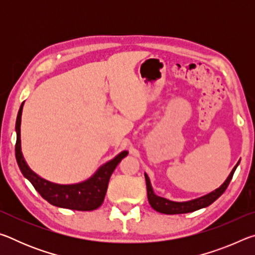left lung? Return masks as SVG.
<instances>
[{"label":"left lung","mask_w":255,"mask_h":255,"mask_svg":"<svg viewBox=\"0 0 255 255\" xmlns=\"http://www.w3.org/2000/svg\"><path fill=\"white\" fill-rule=\"evenodd\" d=\"M239 164H240V162L237 163L234 166V169L232 170L231 174L228 175V178L226 179L225 182H224L218 189H216L215 191L210 192V193H208V195H206L204 197L197 198V199H193L190 201H184V202L171 201V200L165 199V198H162V197H158L155 195L152 185H150V181H149L148 175L145 173L146 188H147V198H148L149 205L152 206L153 209L158 211V213L167 214V215L187 214V213H191V211H196L198 209L205 208V207H208L209 205L213 204L215 200H217L224 192H225V190L227 189L228 184H230L233 175H234V172Z\"/></svg>","instance_id":"1"}]
</instances>
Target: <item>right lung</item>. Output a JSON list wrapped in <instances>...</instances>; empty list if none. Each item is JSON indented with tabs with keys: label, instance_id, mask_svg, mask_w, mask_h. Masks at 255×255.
<instances>
[{
	"label": "right lung",
	"instance_id": "1",
	"mask_svg": "<svg viewBox=\"0 0 255 255\" xmlns=\"http://www.w3.org/2000/svg\"><path fill=\"white\" fill-rule=\"evenodd\" d=\"M22 108L23 102L20 107L15 122V158L24 178H27L33 185V188L39 192V195L53 206L81 211H90L99 208L102 205L103 200H105L108 183H109L112 172L117 167L119 162L125 156H127V150H124L115 158H112L111 161L103 164L91 178L83 181V182L76 184H57L49 182V181L42 179L34 173L28 166V164L25 163L22 156L20 139Z\"/></svg>",
	"mask_w": 255,
	"mask_h": 255
}]
</instances>
